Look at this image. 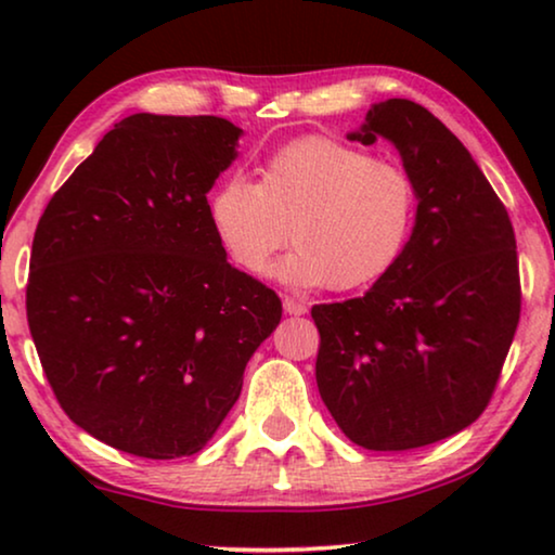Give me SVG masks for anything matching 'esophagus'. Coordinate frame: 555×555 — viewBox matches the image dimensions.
<instances>
[{"instance_id": "esophagus-1", "label": "esophagus", "mask_w": 555, "mask_h": 555, "mask_svg": "<svg viewBox=\"0 0 555 555\" xmlns=\"http://www.w3.org/2000/svg\"><path fill=\"white\" fill-rule=\"evenodd\" d=\"M283 308H285V313L287 315H306V302H300V300H295V298H285L283 300Z\"/></svg>"}]
</instances>
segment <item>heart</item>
<instances>
[{
    "mask_svg": "<svg viewBox=\"0 0 555 555\" xmlns=\"http://www.w3.org/2000/svg\"><path fill=\"white\" fill-rule=\"evenodd\" d=\"M414 211V181L399 164L331 135L285 143L262 164L257 184L230 177L207 202L215 237L240 270L264 275L291 224L295 249L278 278L333 291L382 280L404 253Z\"/></svg>",
    "mask_w": 555,
    "mask_h": 555,
    "instance_id": "b5f03b06",
    "label": "heart"
}]
</instances>
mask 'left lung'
<instances>
[{
  "instance_id": "8db88e82",
  "label": "left lung",
  "mask_w": 555,
  "mask_h": 555,
  "mask_svg": "<svg viewBox=\"0 0 555 555\" xmlns=\"http://www.w3.org/2000/svg\"><path fill=\"white\" fill-rule=\"evenodd\" d=\"M386 139L414 181L399 262L363 298L313 306L315 382L353 444L401 452L485 412L520 318L511 217L462 141L406 98L374 103L348 141Z\"/></svg>"
}]
</instances>
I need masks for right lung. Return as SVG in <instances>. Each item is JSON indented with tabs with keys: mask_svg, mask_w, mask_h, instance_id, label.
Returning a JSON list of instances; mask_svg holds the SVG:
<instances>
[{
	"mask_svg": "<svg viewBox=\"0 0 555 555\" xmlns=\"http://www.w3.org/2000/svg\"><path fill=\"white\" fill-rule=\"evenodd\" d=\"M240 135L217 116H128L37 224L27 321L44 376L80 429L135 457L204 450L283 315L209 224Z\"/></svg>",
	"mask_w": 555,
	"mask_h": 555,
	"instance_id": "1",
	"label": "right lung"
}]
</instances>
